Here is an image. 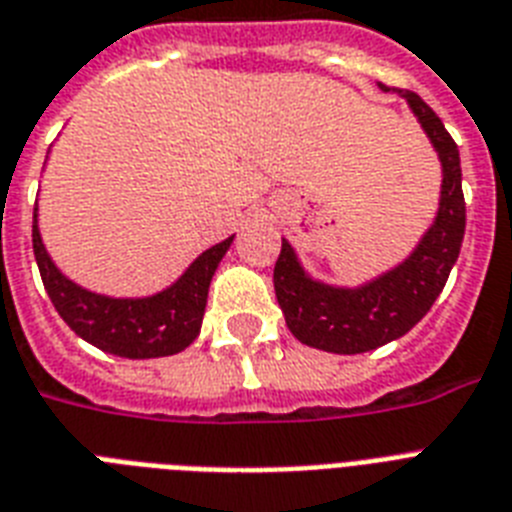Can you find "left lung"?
I'll list each match as a JSON object with an SVG mask.
<instances>
[{
	"instance_id": "1",
	"label": "left lung",
	"mask_w": 512,
	"mask_h": 512,
	"mask_svg": "<svg viewBox=\"0 0 512 512\" xmlns=\"http://www.w3.org/2000/svg\"><path fill=\"white\" fill-rule=\"evenodd\" d=\"M380 87L385 90V84ZM398 92L409 100L444 164L441 207L420 247L396 271L385 273L361 289H335L311 281L297 265L287 241H281L279 260L273 268V289L287 316L289 332L303 345L327 353H366L406 335L436 303L452 265L460 257L465 236V196L457 143L417 92Z\"/></svg>"
}]
</instances>
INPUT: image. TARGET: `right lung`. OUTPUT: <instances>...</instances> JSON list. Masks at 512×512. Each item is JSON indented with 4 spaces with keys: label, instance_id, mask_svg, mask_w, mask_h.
Here are the masks:
<instances>
[{
    "label": "right lung",
    "instance_id": "obj_1",
    "mask_svg": "<svg viewBox=\"0 0 512 512\" xmlns=\"http://www.w3.org/2000/svg\"><path fill=\"white\" fill-rule=\"evenodd\" d=\"M34 255L55 311L82 340L122 358H159L188 348L201 329L209 281L233 239L201 252L188 271L154 297L114 300L76 287L44 252L34 215Z\"/></svg>",
    "mask_w": 512,
    "mask_h": 512
}]
</instances>
